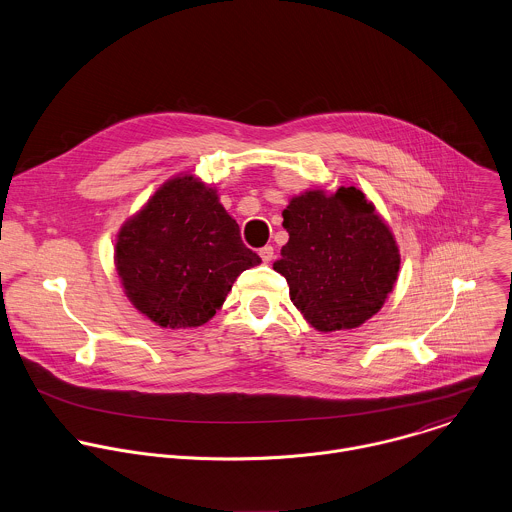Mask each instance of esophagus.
<instances>
[{"label":"esophagus","instance_id":"1","mask_svg":"<svg viewBox=\"0 0 512 512\" xmlns=\"http://www.w3.org/2000/svg\"><path fill=\"white\" fill-rule=\"evenodd\" d=\"M259 255L263 259V263H271L273 261V247L271 245H265L259 249Z\"/></svg>","mask_w":512,"mask_h":512}]
</instances>
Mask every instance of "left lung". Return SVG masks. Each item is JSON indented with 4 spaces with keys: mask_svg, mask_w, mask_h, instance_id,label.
Returning a JSON list of instances; mask_svg holds the SVG:
<instances>
[{
    "mask_svg": "<svg viewBox=\"0 0 512 512\" xmlns=\"http://www.w3.org/2000/svg\"><path fill=\"white\" fill-rule=\"evenodd\" d=\"M289 233L273 269L289 283L293 305L317 331L355 329L381 311L393 291L397 241L357 187L293 197L283 211Z\"/></svg>",
    "mask_w": 512,
    "mask_h": 512,
    "instance_id": "obj_1",
    "label": "left lung"
}]
</instances>
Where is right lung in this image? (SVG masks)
<instances>
[{
    "instance_id": "add662e5",
    "label": "right lung",
    "mask_w": 512,
    "mask_h": 512,
    "mask_svg": "<svg viewBox=\"0 0 512 512\" xmlns=\"http://www.w3.org/2000/svg\"><path fill=\"white\" fill-rule=\"evenodd\" d=\"M261 263L217 189L193 175L163 183L127 219L115 243V267L133 307L159 327L207 323L235 279Z\"/></svg>"
}]
</instances>
